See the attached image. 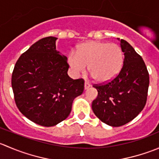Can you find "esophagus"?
<instances>
[{
	"label": "esophagus",
	"mask_w": 159,
	"mask_h": 159,
	"mask_svg": "<svg viewBox=\"0 0 159 159\" xmlns=\"http://www.w3.org/2000/svg\"><path fill=\"white\" fill-rule=\"evenodd\" d=\"M90 87H91V84H90L89 81H85V82H84V89H89Z\"/></svg>",
	"instance_id": "obj_1"
}]
</instances>
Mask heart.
Listing matches in <instances>:
<instances>
[{
  "mask_svg": "<svg viewBox=\"0 0 159 159\" xmlns=\"http://www.w3.org/2000/svg\"><path fill=\"white\" fill-rule=\"evenodd\" d=\"M68 61L75 74L84 73L89 66L90 74L96 81L107 82L120 71L124 55L121 47L115 43L89 41L81 44L77 54L71 51Z\"/></svg>",
  "mask_w": 159,
  "mask_h": 159,
  "instance_id": "heart-1",
  "label": "heart"
}]
</instances>
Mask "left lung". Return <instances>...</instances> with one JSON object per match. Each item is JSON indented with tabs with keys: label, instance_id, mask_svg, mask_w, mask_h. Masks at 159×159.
Listing matches in <instances>:
<instances>
[{
	"label": "left lung",
	"instance_id": "obj_1",
	"mask_svg": "<svg viewBox=\"0 0 159 159\" xmlns=\"http://www.w3.org/2000/svg\"><path fill=\"white\" fill-rule=\"evenodd\" d=\"M124 61L118 75L109 81L94 84L98 97L92 102L94 115L113 127L134 119L145 107L149 74L142 57L125 40H121Z\"/></svg>",
	"mask_w": 159,
	"mask_h": 159
}]
</instances>
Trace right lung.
Listing matches in <instances>:
<instances>
[{"mask_svg":"<svg viewBox=\"0 0 159 159\" xmlns=\"http://www.w3.org/2000/svg\"><path fill=\"white\" fill-rule=\"evenodd\" d=\"M57 38L39 40L20 56L11 85L19 111L36 124L54 126L68 118L73 100L84 91L83 78L68 75L67 57L56 50Z\"/></svg>","mask_w":159,"mask_h":159,"instance_id":"obj_1","label":"right lung"}]
</instances>
